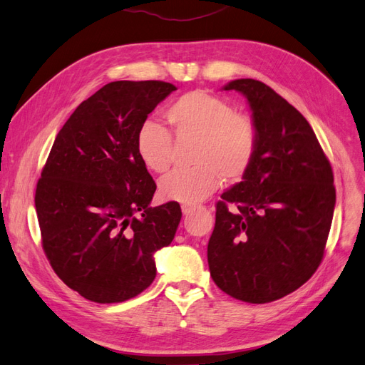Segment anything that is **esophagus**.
<instances>
[{"mask_svg":"<svg viewBox=\"0 0 365 365\" xmlns=\"http://www.w3.org/2000/svg\"><path fill=\"white\" fill-rule=\"evenodd\" d=\"M181 210H182V213L184 215H190V213L195 210V206H190V205H182L181 206Z\"/></svg>","mask_w":365,"mask_h":365,"instance_id":"34e87169","label":"esophagus"}]
</instances>
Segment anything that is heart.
Instances as JSON below:
<instances>
[{
  "label": "heart",
  "instance_id": "b5f03b06",
  "mask_svg": "<svg viewBox=\"0 0 365 365\" xmlns=\"http://www.w3.org/2000/svg\"><path fill=\"white\" fill-rule=\"evenodd\" d=\"M165 118L177 141L195 140L192 168L175 169L159 182L163 200L195 205L215 191L222 177L240 180L253 163L258 148L255 122L218 96L205 90L182 94L168 107ZM135 152L143 166L162 174L173 159V138L156 122L141 125Z\"/></svg>",
  "mask_w": 365,
  "mask_h": 365
}]
</instances>
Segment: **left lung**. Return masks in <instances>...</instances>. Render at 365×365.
I'll return each instance as SVG.
<instances>
[{
  "label": "left lung",
  "instance_id": "left-lung-1",
  "mask_svg": "<svg viewBox=\"0 0 365 365\" xmlns=\"http://www.w3.org/2000/svg\"><path fill=\"white\" fill-rule=\"evenodd\" d=\"M258 130L243 181L222 192L207 264L239 301L268 304L307 283L323 261L336 205L331 165L302 113L256 79H235Z\"/></svg>",
  "mask_w": 365,
  "mask_h": 365
}]
</instances>
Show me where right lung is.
Returning <instances> with one entry per match:
<instances>
[{
    "mask_svg": "<svg viewBox=\"0 0 365 365\" xmlns=\"http://www.w3.org/2000/svg\"><path fill=\"white\" fill-rule=\"evenodd\" d=\"M175 90L163 81L104 85L63 125L42 168L35 191L42 249L60 280L88 301L140 294L156 277L155 252L174 240L181 207L150 206L156 182L135 140Z\"/></svg>",
    "mask_w": 365,
    "mask_h": 365,
    "instance_id": "obj_1",
    "label": "right lung"
}]
</instances>
